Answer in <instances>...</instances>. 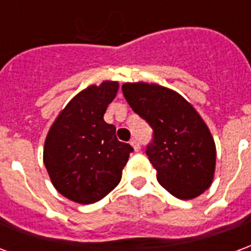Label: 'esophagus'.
<instances>
[{
    "mask_svg": "<svg viewBox=\"0 0 251 251\" xmlns=\"http://www.w3.org/2000/svg\"><path fill=\"white\" fill-rule=\"evenodd\" d=\"M130 145H131V147H133V149H134L136 152H140V149H141V147H140V142L137 141V140H134V138H133V140H131V141H130Z\"/></svg>",
    "mask_w": 251,
    "mask_h": 251,
    "instance_id": "esophagus-1",
    "label": "esophagus"
}]
</instances>
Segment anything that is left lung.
<instances>
[{
  "label": "left lung",
  "instance_id": "8db88e82",
  "mask_svg": "<svg viewBox=\"0 0 251 251\" xmlns=\"http://www.w3.org/2000/svg\"><path fill=\"white\" fill-rule=\"evenodd\" d=\"M122 91L134 113L153 129L147 154L157 181L175 198L189 200L210 188L216 148L208 126L179 93L156 83H124Z\"/></svg>",
  "mask_w": 251,
  "mask_h": 251
}]
</instances>
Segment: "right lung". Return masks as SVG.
Listing matches in <instances>:
<instances>
[{
    "label": "right lung",
    "mask_w": 251,
    "mask_h": 251,
    "mask_svg": "<svg viewBox=\"0 0 251 251\" xmlns=\"http://www.w3.org/2000/svg\"><path fill=\"white\" fill-rule=\"evenodd\" d=\"M120 84H91L67 103L50 127L43 160L53 187L67 199L91 204L118 185L133 148L118 141L115 126L104 122Z\"/></svg>",
    "instance_id": "right-lung-1"
}]
</instances>
